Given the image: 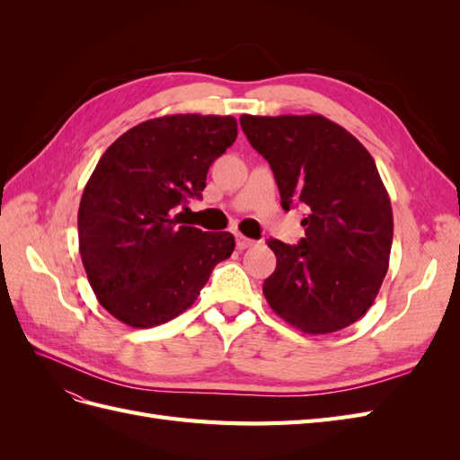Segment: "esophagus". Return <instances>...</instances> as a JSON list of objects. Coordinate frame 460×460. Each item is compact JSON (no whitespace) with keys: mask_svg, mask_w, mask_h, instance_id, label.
<instances>
[{"mask_svg":"<svg viewBox=\"0 0 460 460\" xmlns=\"http://www.w3.org/2000/svg\"><path fill=\"white\" fill-rule=\"evenodd\" d=\"M235 243H238V249H247V247H253L257 242L252 238H245V235L238 234L235 235Z\"/></svg>","mask_w":460,"mask_h":460,"instance_id":"34e87169","label":"esophagus"}]
</instances>
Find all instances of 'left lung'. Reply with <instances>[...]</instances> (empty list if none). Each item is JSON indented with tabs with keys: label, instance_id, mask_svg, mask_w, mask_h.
Here are the masks:
<instances>
[{
	"label": "left lung",
	"instance_id": "left-lung-1",
	"mask_svg": "<svg viewBox=\"0 0 460 460\" xmlns=\"http://www.w3.org/2000/svg\"><path fill=\"white\" fill-rule=\"evenodd\" d=\"M249 144L269 161L282 207L305 205L297 245L269 240L270 309L305 333H332L363 316L389 267L394 213L367 147L323 115H242Z\"/></svg>",
	"mask_w": 460,
	"mask_h": 460
}]
</instances>
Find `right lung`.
<instances>
[{"instance_id":"add662e5","label":"right lung","mask_w":460,"mask_h":460,"mask_svg":"<svg viewBox=\"0 0 460 460\" xmlns=\"http://www.w3.org/2000/svg\"><path fill=\"white\" fill-rule=\"evenodd\" d=\"M238 136L234 117L166 115L124 132L95 164L78 208V245L97 301L151 328L182 314L234 252L230 232L184 222L208 166Z\"/></svg>"}]
</instances>
